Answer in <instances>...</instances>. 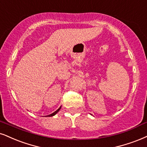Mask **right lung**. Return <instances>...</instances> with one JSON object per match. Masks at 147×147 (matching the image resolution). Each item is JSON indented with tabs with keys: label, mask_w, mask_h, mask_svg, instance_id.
Segmentation results:
<instances>
[{
	"label": "right lung",
	"mask_w": 147,
	"mask_h": 147,
	"mask_svg": "<svg viewBox=\"0 0 147 147\" xmlns=\"http://www.w3.org/2000/svg\"><path fill=\"white\" fill-rule=\"evenodd\" d=\"M61 107H60V108H59V109H58V110H57V111H55V112H53V113H52V114H51V115H48V116H46V117H52V116L55 115H56V114H57V112L59 111V110H60V109H61Z\"/></svg>",
	"instance_id": "1"
}]
</instances>
